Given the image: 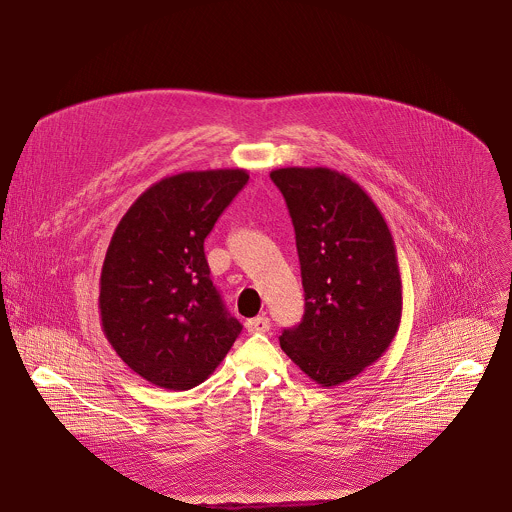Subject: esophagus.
I'll return each mask as SVG.
<instances>
[{"label": "esophagus", "mask_w": 512, "mask_h": 512, "mask_svg": "<svg viewBox=\"0 0 512 512\" xmlns=\"http://www.w3.org/2000/svg\"><path fill=\"white\" fill-rule=\"evenodd\" d=\"M247 332H251V334H263V332H267L269 328H271V322H269V318L267 316H257V318H253V320H247Z\"/></svg>", "instance_id": "obj_1"}]
</instances>
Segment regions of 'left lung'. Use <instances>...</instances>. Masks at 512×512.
Returning a JSON list of instances; mask_svg holds the SVG:
<instances>
[{
  "label": "left lung",
  "mask_w": 512,
  "mask_h": 512,
  "mask_svg": "<svg viewBox=\"0 0 512 512\" xmlns=\"http://www.w3.org/2000/svg\"><path fill=\"white\" fill-rule=\"evenodd\" d=\"M296 231L306 312L279 336L283 352L318 385L336 387L391 346L403 310L397 249L371 196L330 168H279Z\"/></svg>",
  "instance_id": "8db88e82"
}]
</instances>
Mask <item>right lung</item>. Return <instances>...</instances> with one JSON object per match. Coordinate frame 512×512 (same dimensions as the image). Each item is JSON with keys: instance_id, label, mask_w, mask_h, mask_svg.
Masks as SVG:
<instances>
[{"instance_id": "add662e5", "label": "right lung", "mask_w": 512, "mask_h": 512, "mask_svg": "<svg viewBox=\"0 0 512 512\" xmlns=\"http://www.w3.org/2000/svg\"><path fill=\"white\" fill-rule=\"evenodd\" d=\"M247 170L168 176L119 221L101 271V326L127 367L170 391L204 383L243 326L210 279L204 239Z\"/></svg>"}]
</instances>
